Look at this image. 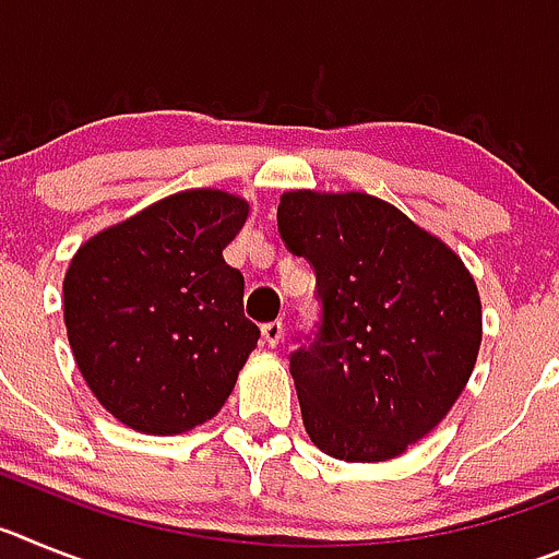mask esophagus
<instances>
[{
	"label": "esophagus",
	"instance_id": "esophagus-1",
	"mask_svg": "<svg viewBox=\"0 0 559 559\" xmlns=\"http://www.w3.org/2000/svg\"><path fill=\"white\" fill-rule=\"evenodd\" d=\"M283 333H285V324L276 319V322H265L263 324V341L269 344V347H276L280 341H283Z\"/></svg>",
	"mask_w": 559,
	"mask_h": 559
}]
</instances>
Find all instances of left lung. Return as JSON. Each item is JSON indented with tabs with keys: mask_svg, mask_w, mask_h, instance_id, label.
<instances>
[{
	"mask_svg": "<svg viewBox=\"0 0 559 559\" xmlns=\"http://www.w3.org/2000/svg\"><path fill=\"white\" fill-rule=\"evenodd\" d=\"M276 226L316 274L319 322L288 355L313 445L347 462L400 456L471 378L481 344L473 276L367 192H285Z\"/></svg>",
	"mask_w": 559,
	"mask_h": 559,
	"instance_id": "obj_1",
	"label": "left lung"
}]
</instances>
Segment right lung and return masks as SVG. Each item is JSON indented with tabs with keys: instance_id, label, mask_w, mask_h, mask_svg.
Here are the masks:
<instances>
[{
	"instance_id": "1",
	"label": "right lung",
	"mask_w": 559,
	"mask_h": 559,
	"mask_svg": "<svg viewBox=\"0 0 559 559\" xmlns=\"http://www.w3.org/2000/svg\"><path fill=\"white\" fill-rule=\"evenodd\" d=\"M249 204L221 190L176 192L78 249L63 319L78 369L114 417L181 433L221 412L260 330L224 249Z\"/></svg>"
}]
</instances>
